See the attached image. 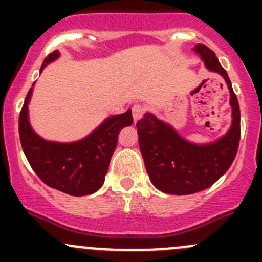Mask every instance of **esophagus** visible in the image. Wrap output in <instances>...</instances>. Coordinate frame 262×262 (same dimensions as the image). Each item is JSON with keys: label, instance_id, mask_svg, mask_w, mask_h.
<instances>
[{"label": "esophagus", "instance_id": "obj_1", "mask_svg": "<svg viewBox=\"0 0 262 262\" xmlns=\"http://www.w3.org/2000/svg\"><path fill=\"white\" fill-rule=\"evenodd\" d=\"M132 113H133L134 121H137L144 115V113H146V107H144V105L137 102V104H134L133 106H132Z\"/></svg>", "mask_w": 262, "mask_h": 262}]
</instances>
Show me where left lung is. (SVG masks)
Here are the masks:
<instances>
[{
	"instance_id": "obj_1",
	"label": "left lung",
	"mask_w": 262,
	"mask_h": 262,
	"mask_svg": "<svg viewBox=\"0 0 262 262\" xmlns=\"http://www.w3.org/2000/svg\"><path fill=\"white\" fill-rule=\"evenodd\" d=\"M194 50L202 55L207 68L223 76L228 84L233 121L223 138L207 146L189 143L148 113L137 121L139 147L150 181L158 190L173 195L194 194L212 186L231 167L241 138L238 100L226 70L207 46L198 44Z\"/></svg>"
}]
</instances>
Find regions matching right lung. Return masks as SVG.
I'll list each match as a JSON object with an SVG mask.
<instances>
[{
    "label": "right lung",
    "mask_w": 262,
    "mask_h": 262,
    "mask_svg": "<svg viewBox=\"0 0 262 262\" xmlns=\"http://www.w3.org/2000/svg\"><path fill=\"white\" fill-rule=\"evenodd\" d=\"M59 57L58 50L44 59L40 72ZM34 84V83H33ZM29 90L18 116L21 147L34 172L44 184L72 196L92 194L102 186L110 160L118 144L119 132L133 124L132 110L107 118L89 137L73 143L47 142L34 133L28 121Z\"/></svg>",
    "instance_id": "1"
}]
</instances>
